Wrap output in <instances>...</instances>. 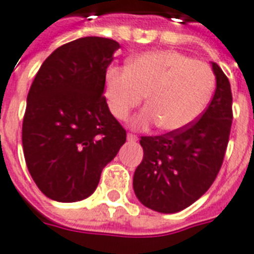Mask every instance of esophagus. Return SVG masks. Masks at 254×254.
<instances>
[{"mask_svg": "<svg viewBox=\"0 0 254 254\" xmlns=\"http://www.w3.org/2000/svg\"><path fill=\"white\" fill-rule=\"evenodd\" d=\"M127 140L132 143V141H136L137 136H136V135H133V133H127Z\"/></svg>", "mask_w": 254, "mask_h": 254, "instance_id": "obj_1", "label": "esophagus"}]
</instances>
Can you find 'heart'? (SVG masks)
I'll return each mask as SVG.
<instances>
[{
    "label": "heart",
    "instance_id": "heart-1",
    "mask_svg": "<svg viewBox=\"0 0 254 254\" xmlns=\"http://www.w3.org/2000/svg\"><path fill=\"white\" fill-rule=\"evenodd\" d=\"M214 88V70L207 63L170 50L141 54L127 68L111 66L105 74L107 105L117 119H126L147 95L148 105L131 121L137 129L188 127L207 106Z\"/></svg>",
    "mask_w": 254,
    "mask_h": 254
}]
</instances>
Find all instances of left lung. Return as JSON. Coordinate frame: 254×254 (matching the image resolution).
<instances>
[{
	"mask_svg": "<svg viewBox=\"0 0 254 254\" xmlns=\"http://www.w3.org/2000/svg\"><path fill=\"white\" fill-rule=\"evenodd\" d=\"M215 94L191 125L159 136H141L143 161L133 174L137 199L151 210L173 214L199 199L222 168L232 126L228 77L212 63Z\"/></svg>",
	"mask_w": 254,
	"mask_h": 254,
	"instance_id": "1",
	"label": "left lung"
}]
</instances>
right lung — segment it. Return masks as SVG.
Instances as JSON below:
<instances>
[{
    "label": "right lung",
    "mask_w": 254,
    "mask_h": 254,
    "mask_svg": "<svg viewBox=\"0 0 254 254\" xmlns=\"http://www.w3.org/2000/svg\"><path fill=\"white\" fill-rule=\"evenodd\" d=\"M119 43L86 36L63 44L40 66L22 125L24 160L44 195L77 202L92 195L102 169L126 143L107 106L105 74Z\"/></svg>",
    "instance_id": "obj_1"
}]
</instances>
